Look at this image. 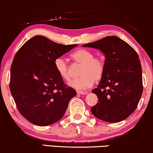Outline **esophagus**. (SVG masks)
Returning <instances> with one entry per match:
<instances>
[{"instance_id":"esophagus-1","label":"esophagus","mask_w":153,"mask_h":153,"mask_svg":"<svg viewBox=\"0 0 153 153\" xmlns=\"http://www.w3.org/2000/svg\"><path fill=\"white\" fill-rule=\"evenodd\" d=\"M77 94H82V95H85V94H87L88 92L85 91H77Z\"/></svg>"}]
</instances>
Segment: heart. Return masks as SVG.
<instances>
[{
	"label": "heart",
	"mask_w": 153,
	"mask_h": 153,
	"mask_svg": "<svg viewBox=\"0 0 153 153\" xmlns=\"http://www.w3.org/2000/svg\"><path fill=\"white\" fill-rule=\"evenodd\" d=\"M71 58L76 64L82 65L79 74L81 76L70 82L71 87L77 90L91 87L95 81L102 78L105 69L104 58L102 56H94L93 51L80 48L71 54ZM56 71L62 79L69 81L71 78V70L69 64L62 57H57L54 62Z\"/></svg>",
	"instance_id": "obj_1"
}]
</instances>
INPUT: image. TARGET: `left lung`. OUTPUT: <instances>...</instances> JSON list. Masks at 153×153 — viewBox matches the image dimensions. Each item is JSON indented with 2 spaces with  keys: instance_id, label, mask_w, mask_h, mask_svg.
<instances>
[{
  "instance_id": "obj_1",
  "label": "left lung",
  "mask_w": 153,
  "mask_h": 153,
  "mask_svg": "<svg viewBox=\"0 0 153 153\" xmlns=\"http://www.w3.org/2000/svg\"><path fill=\"white\" fill-rule=\"evenodd\" d=\"M105 54V69L92 92L98 103L91 108L94 117L109 123L123 120L134 112L143 92L141 65L134 49L116 36L82 45Z\"/></svg>"
}]
</instances>
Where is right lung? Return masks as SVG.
I'll return each instance as SVG.
<instances>
[{
    "label": "right lung",
    "instance_id": "right-lung-1",
    "mask_svg": "<svg viewBox=\"0 0 153 153\" xmlns=\"http://www.w3.org/2000/svg\"><path fill=\"white\" fill-rule=\"evenodd\" d=\"M77 44H59L36 35L17 51L10 71V89L17 109L28 121L46 126L63 117L76 90L68 87L56 71L57 57Z\"/></svg>",
    "mask_w": 153,
    "mask_h": 153
}]
</instances>
